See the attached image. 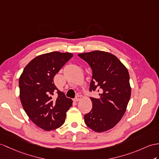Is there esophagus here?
<instances>
[{
    "label": "esophagus",
    "instance_id": "obj_1",
    "mask_svg": "<svg viewBox=\"0 0 159 159\" xmlns=\"http://www.w3.org/2000/svg\"><path fill=\"white\" fill-rule=\"evenodd\" d=\"M80 99H81V96L80 95H77L76 97L74 98V101L75 102H77V101H79Z\"/></svg>",
    "mask_w": 159,
    "mask_h": 159
}]
</instances>
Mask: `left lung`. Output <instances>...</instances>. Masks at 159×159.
<instances>
[{"label": "left lung", "mask_w": 159, "mask_h": 159, "mask_svg": "<svg viewBox=\"0 0 159 159\" xmlns=\"http://www.w3.org/2000/svg\"><path fill=\"white\" fill-rule=\"evenodd\" d=\"M92 69L90 91L100 92L98 98H90L92 109L84 115L86 125L103 132L117 124L125 113L131 96L127 68L113 54L94 50L79 54Z\"/></svg>", "instance_id": "1"}]
</instances>
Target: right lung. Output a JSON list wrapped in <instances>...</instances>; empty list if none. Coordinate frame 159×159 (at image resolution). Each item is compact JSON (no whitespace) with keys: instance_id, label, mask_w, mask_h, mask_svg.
<instances>
[{"instance_id":"1","label":"right lung","mask_w":159,"mask_h":159,"mask_svg":"<svg viewBox=\"0 0 159 159\" xmlns=\"http://www.w3.org/2000/svg\"><path fill=\"white\" fill-rule=\"evenodd\" d=\"M73 57L69 52H52L35 57L26 65L19 80L21 102L32 121L46 131L63 124L72 106L54 84V77ZM57 93V98L53 95Z\"/></svg>"}]
</instances>
